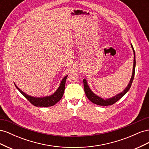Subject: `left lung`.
Returning a JSON list of instances; mask_svg holds the SVG:
<instances>
[{
    "label": "left lung",
    "mask_w": 149,
    "mask_h": 149,
    "mask_svg": "<svg viewBox=\"0 0 149 149\" xmlns=\"http://www.w3.org/2000/svg\"><path fill=\"white\" fill-rule=\"evenodd\" d=\"M131 45V47L132 48V50L134 52V65H133V70H132V74L131 78H130V81L127 85V86L125 88V89L123 92H121L118 94H116V96H113L111 98H108L106 99V100H104L103 98L98 96L96 95V94H94L92 91L91 89H90L89 87V85L88 84L87 80L86 79H83V84H84V92L86 94V96H87V97L89 99V100L91 101L93 103L96 104L97 105H100V106H109L112 105L116 102L118 101H119L120 99L124 96L125 94L128 92L130 88V86H131L133 79L134 78V74H135V69H136V54H135L134 49L133 48V46L132 44H130Z\"/></svg>",
    "instance_id": "left-lung-1"
}]
</instances>
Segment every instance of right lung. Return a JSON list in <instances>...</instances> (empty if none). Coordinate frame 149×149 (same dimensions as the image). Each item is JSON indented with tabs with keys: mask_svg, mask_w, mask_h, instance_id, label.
<instances>
[{
	"mask_svg": "<svg viewBox=\"0 0 149 149\" xmlns=\"http://www.w3.org/2000/svg\"><path fill=\"white\" fill-rule=\"evenodd\" d=\"M68 75L65 76L62 79L59 87L56 90V91L52 94V95L47 96L45 97H33L28 95L24 92L22 91L20 89L17 87V86L15 84V87L19 90L20 93L23 95L26 100H28L32 104L36 107H49L55 104L59 101L63 97L64 94L65 88V83Z\"/></svg>",
	"mask_w": 149,
	"mask_h": 149,
	"instance_id": "right-lung-1",
	"label": "right lung"
}]
</instances>
